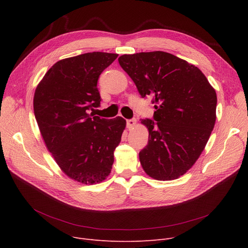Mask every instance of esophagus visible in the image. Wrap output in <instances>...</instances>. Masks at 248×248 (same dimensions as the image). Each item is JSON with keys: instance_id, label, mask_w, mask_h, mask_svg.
I'll return each instance as SVG.
<instances>
[{"instance_id": "obj_1", "label": "esophagus", "mask_w": 248, "mask_h": 248, "mask_svg": "<svg viewBox=\"0 0 248 248\" xmlns=\"http://www.w3.org/2000/svg\"><path fill=\"white\" fill-rule=\"evenodd\" d=\"M136 124H137V120H135V119H133V120H127L126 121V126H127V128H133L135 125H136Z\"/></svg>"}]
</instances>
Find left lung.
I'll use <instances>...</instances> for the list:
<instances>
[{"mask_svg": "<svg viewBox=\"0 0 248 248\" xmlns=\"http://www.w3.org/2000/svg\"><path fill=\"white\" fill-rule=\"evenodd\" d=\"M122 68L141 97L153 98L154 121L141 120L149 141L140 154L147 175L170 181L183 176L199 159L216 121V91L202 71L163 51L124 54Z\"/></svg>", "mask_w": 248, "mask_h": 248, "instance_id": "obj_1", "label": "left lung"}]
</instances>
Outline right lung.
<instances>
[{"mask_svg":"<svg viewBox=\"0 0 248 248\" xmlns=\"http://www.w3.org/2000/svg\"><path fill=\"white\" fill-rule=\"evenodd\" d=\"M119 56L91 52L56 62L36 87L33 107L46 148L70 179L93 185L110 174L126 122L88 113L99 107L97 80Z\"/></svg>","mask_w":248,"mask_h":248,"instance_id":"right-lung-1","label":"right lung"}]
</instances>
